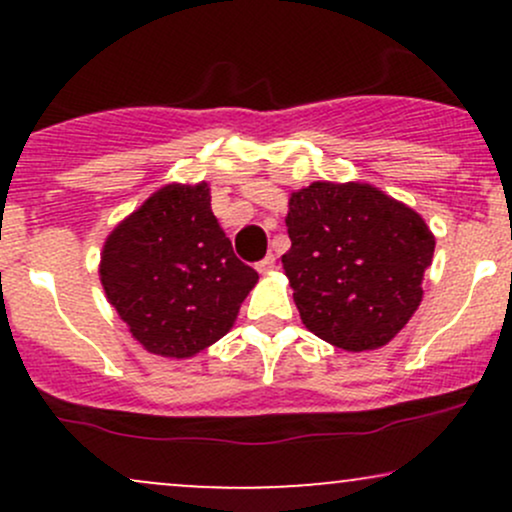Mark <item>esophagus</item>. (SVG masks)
<instances>
[{"label": "esophagus", "instance_id": "obj_1", "mask_svg": "<svg viewBox=\"0 0 512 512\" xmlns=\"http://www.w3.org/2000/svg\"><path fill=\"white\" fill-rule=\"evenodd\" d=\"M274 264H276V257L274 255H267V257H262V260L260 262H257L255 264V267H257V272H269V269H274Z\"/></svg>", "mask_w": 512, "mask_h": 512}]
</instances>
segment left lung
Instances as JSON below:
<instances>
[{
	"instance_id": "obj_1",
	"label": "left lung",
	"mask_w": 512,
	"mask_h": 512,
	"mask_svg": "<svg viewBox=\"0 0 512 512\" xmlns=\"http://www.w3.org/2000/svg\"><path fill=\"white\" fill-rule=\"evenodd\" d=\"M281 257L303 325L346 351L385 346L419 308L436 238L407 204L361 182L293 192Z\"/></svg>"
}]
</instances>
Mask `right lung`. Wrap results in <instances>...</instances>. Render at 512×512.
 Listing matches in <instances>:
<instances>
[{
	"label": "right lung",
	"instance_id": "1",
	"mask_svg": "<svg viewBox=\"0 0 512 512\" xmlns=\"http://www.w3.org/2000/svg\"><path fill=\"white\" fill-rule=\"evenodd\" d=\"M101 281L146 351L187 358L231 330L257 272L236 257L199 182L166 185L110 233Z\"/></svg>",
	"mask_w": 512,
	"mask_h": 512
}]
</instances>
